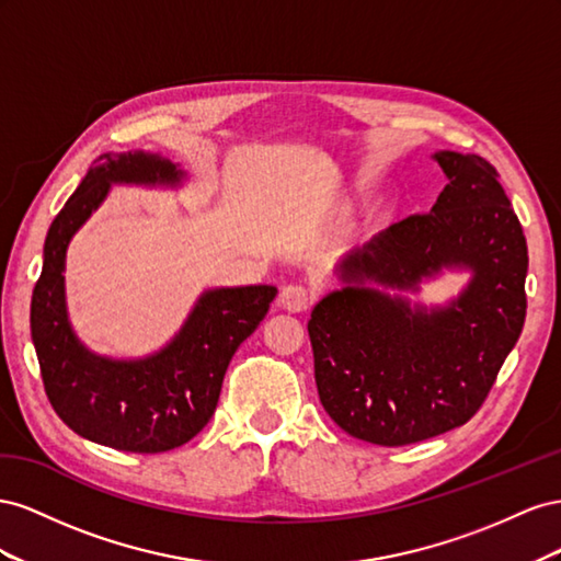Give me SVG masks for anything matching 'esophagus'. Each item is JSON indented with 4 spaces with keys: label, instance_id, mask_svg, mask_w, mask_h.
I'll list each match as a JSON object with an SVG mask.
<instances>
[{
    "label": "esophagus",
    "instance_id": "1",
    "mask_svg": "<svg viewBox=\"0 0 561 561\" xmlns=\"http://www.w3.org/2000/svg\"><path fill=\"white\" fill-rule=\"evenodd\" d=\"M279 306L286 312H306L312 306V294L300 284L284 286L279 294Z\"/></svg>",
    "mask_w": 561,
    "mask_h": 561
}]
</instances>
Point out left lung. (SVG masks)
<instances>
[{
	"mask_svg": "<svg viewBox=\"0 0 561 561\" xmlns=\"http://www.w3.org/2000/svg\"><path fill=\"white\" fill-rule=\"evenodd\" d=\"M446 183L430 214L394 222L335 265L341 289L308 322L319 402L347 435L402 446L468 423L486 399L526 317V239L479 154L439 150ZM468 271L435 307L407 293Z\"/></svg>",
	"mask_w": 561,
	"mask_h": 561,
	"instance_id": "1",
	"label": "left lung"
}]
</instances>
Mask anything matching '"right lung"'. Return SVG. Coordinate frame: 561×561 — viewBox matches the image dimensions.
<instances>
[{
    "mask_svg": "<svg viewBox=\"0 0 561 561\" xmlns=\"http://www.w3.org/2000/svg\"><path fill=\"white\" fill-rule=\"evenodd\" d=\"M185 181L187 173L159 152H105L46 232L30 306L44 390L79 437L117 451L162 454L195 437L211 421L237 347L259 329L277 296L270 284L206 289L179 333L146 357H107L79 341L62 275L72 237L99 211L112 185L179 190Z\"/></svg>",
    "mask_w": 561,
    "mask_h": 561,
    "instance_id": "obj_1",
    "label": "right lung"
}]
</instances>
